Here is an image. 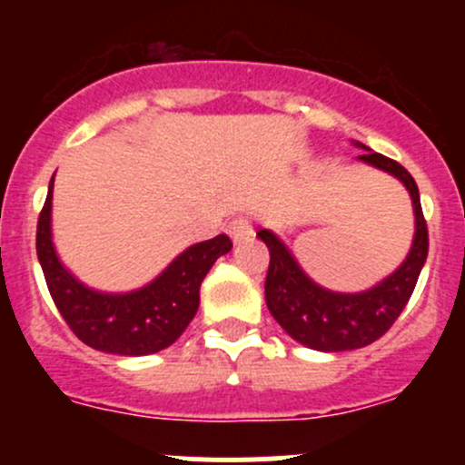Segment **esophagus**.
<instances>
[{
  "instance_id": "34e87169",
  "label": "esophagus",
  "mask_w": 465,
  "mask_h": 465,
  "mask_svg": "<svg viewBox=\"0 0 465 465\" xmlns=\"http://www.w3.org/2000/svg\"><path fill=\"white\" fill-rule=\"evenodd\" d=\"M229 236H232L233 242H241V241H247V238L254 233V229H252V223L247 218H242V215H238V218H233L232 223H229Z\"/></svg>"
}]
</instances>
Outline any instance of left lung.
<instances>
[{
	"instance_id": "1",
	"label": "left lung",
	"mask_w": 465,
	"mask_h": 465,
	"mask_svg": "<svg viewBox=\"0 0 465 465\" xmlns=\"http://www.w3.org/2000/svg\"><path fill=\"white\" fill-rule=\"evenodd\" d=\"M353 145L364 150L358 157L360 162L389 173L410 191L414 206V241L410 254L396 272L364 292H332L315 283L302 270L292 252L274 232L261 229L256 233L270 250V267L265 276L267 311L292 340L323 353L362 349L382 337L410 302L428 259V224L414 177L401 163L373 153L364 143L353 142Z\"/></svg>"
}]
</instances>
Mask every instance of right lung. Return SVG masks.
<instances>
[{"label":"right lung","mask_w":465,"mask_h":465,"mask_svg":"<svg viewBox=\"0 0 465 465\" xmlns=\"http://www.w3.org/2000/svg\"><path fill=\"white\" fill-rule=\"evenodd\" d=\"M49 193L37 220V261L63 320L92 349L114 355H150L171 346L200 306V285L215 261L232 250L229 236L186 247L157 279L133 292H101L76 279L54 247Z\"/></svg>","instance_id":"add662e5"}]
</instances>
